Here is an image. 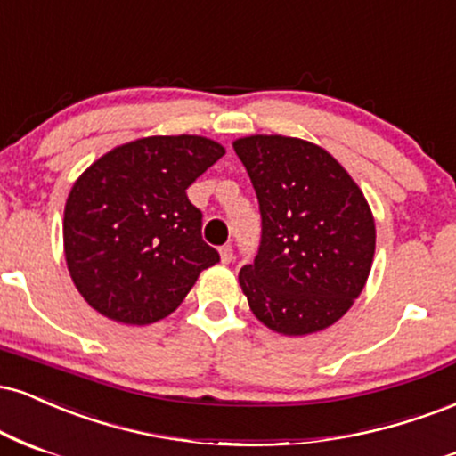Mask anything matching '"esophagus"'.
I'll return each mask as SVG.
<instances>
[{
	"label": "esophagus",
	"instance_id": "1",
	"mask_svg": "<svg viewBox=\"0 0 456 456\" xmlns=\"http://www.w3.org/2000/svg\"><path fill=\"white\" fill-rule=\"evenodd\" d=\"M232 245H224V248H219V258H222L224 265H230L232 262Z\"/></svg>",
	"mask_w": 456,
	"mask_h": 456
}]
</instances>
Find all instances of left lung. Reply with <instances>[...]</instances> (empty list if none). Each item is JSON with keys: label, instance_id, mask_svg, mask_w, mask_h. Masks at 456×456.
I'll use <instances>...</instances> for the list:
<instances>
[{"label": "left lung", "instance_id": "1", "mask_svg": "<svg viewBox=\"0 0 456 456\" xmlns=\"http://www.w3.org/2000/svg\"><path fill=\"white\" fill-rule=\"evenodd\" d=\"M258 196L260 249L239 283L262 324L281 335L335 324L365 288L376 222L361 187L318 144L277 134L232 142Z\"/></svg>", "mask_w": 456, "mask_h": 456}]
</instances>
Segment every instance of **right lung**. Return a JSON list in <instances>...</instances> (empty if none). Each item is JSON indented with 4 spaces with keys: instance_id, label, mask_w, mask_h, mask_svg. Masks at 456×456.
<instances>
[{
    "instance_id": "right-lung-1",
    "label": "right lung",
    "mask_w": 456,
    "mask_h": 456,
    "mask_svg": "<svg viewBox=\"0 0 456 456\" xmlns=\"http://www.w3.org/2000/svg\"><path fill=\"white\" fill-rule=\"evenodd\" d=\"M224 153L205 136H149L115 147L78 176L63 211V251L95 312L121 324L158 322L219 262L185 190Z\"/></svg>"
}]
</instances>
